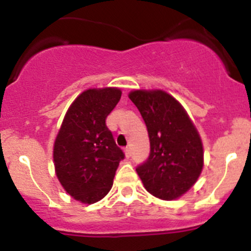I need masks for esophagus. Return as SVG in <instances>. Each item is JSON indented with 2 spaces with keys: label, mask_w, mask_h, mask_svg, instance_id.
<instances>
[{
  "label": "esophagus",
  "mask_w": 251,
  "mask_h": 251,
  "mask_svg": "<svg viewBox=\"0 0 251 251\" xmlns=\"http://www.w3.org/2000/svg\"><path fill=\"white\" fill-rule=\"evenodd\" d=\"M125 153H126V157L129 158L131 156V151H130V148H126L125 149Z\"/></svg>",
  "instance_id": "34e87169"
}]
</instances>
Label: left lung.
<instances>
[{"label":"left lung","instance_id":"obj_1","mask_svg":"<svg viewBox=\"0 0 251 251\" xmlns=\"http://www.w3.org/2000/svg\"><path fill=\"white\" fill-rule=\"evenodd\" d=\"M129 99L140 112L150 139V155L136 167L145 189L173 200L194 185L204 166L197 128L180 103L162 90H135Z\"/></svg>","mask_w":251,"mask_h":251}]
</instances>
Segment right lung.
<instances>
[{
  "label": "right lung",
  "instance_id": "1",
  "mask_svg": "<svg viewBox=\"0 0 251 251\" xmlns=\"http://www.w3.org/2000/svg\"><path fill=\"white\" fill-rule=\"evenodd\" d=\"M121 95L117 88L81 93L69 107L54 141L57 177L66 192L84 204H94L110 192L125 158L106 126Z\"/></svg>",
  "mask_w": 251,
  "mask_h": 251
}]
</instances>
